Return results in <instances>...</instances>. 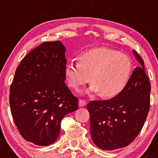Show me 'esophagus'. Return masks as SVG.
Wrapping results in <instances>:
<instances>
[{"label":"esophagus","instance_id":"1","mask_svg":"<svg viewBox=\"0 0 158 158\" xmlns=\"http://www.w3.org/2000/svg\"><path fill=\"white\" fill-rule=\"evenodd\" d=\"M86 105V102L83 99H79V107H83Z\"/></svg>","mask_w":158,"mask_h":158}]
</instances>
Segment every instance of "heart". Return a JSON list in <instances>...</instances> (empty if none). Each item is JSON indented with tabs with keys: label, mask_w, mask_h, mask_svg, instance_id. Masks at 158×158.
I'll use <instances>...</instances> for the list:
<instances>
[{
	"label": "heart",
	"mask_w": 158,
	"mask_h": 158,
	"mask_svg": "<svg viewBox=\"0 0 158 158\" xmlns=\"http://www.w3.org/2000/svg\"><path fill=\"white\" fill-rule=\"evenodd\" d=\"M79 63L71 61L66 65L64 74L72 89L78 90L92 82L88 92L101 93L105 98L120 95L130 80L132 63L125 54L105 47L82 52Z\"/></svg>",
	"instance_id": "b5f03b06"
}]
</instances>
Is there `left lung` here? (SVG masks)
Instances as JSON below:
<instances>
[{
	"label": "left lung",
	"instance_id": "1",
	"mask_svg": "<svg viewBox=\"0 0 158 158\" xmlns=\"http://www.w3.org/2000/svg\"><path fill=\"white\" fill-rule=\"evenodd\" d=\"M133 53L141 66L134 69L128 85L115 98L92 101L87 105L93 142L107 151L126 147L144 126L150 109L151 84L144 71V61Z\"/></svg>",
	"mask_w": 158,
	"mask_h": 158
}]
</instances>
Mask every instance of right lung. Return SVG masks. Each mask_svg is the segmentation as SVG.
I'll return each mask as SVG.
<instances>
[{
	"label": "right lung",
	"instance_id": "obj_1",
	"mask_svg": "<svg viewBox=\"0 0 158 158\" xmlns=\"http://www.w3.org/2000/svg\"><path fill=\"white\" fill-rule=\"evenodd\" d=\"M66 48L44 42L31 50L16 69L10 89L15 125L25 140L47 146L56 141L66 114L78 109V98L64 82Z\"/></svg>",
	"mask_w": 158,
	"mask_h": 158
}]
</instances>
